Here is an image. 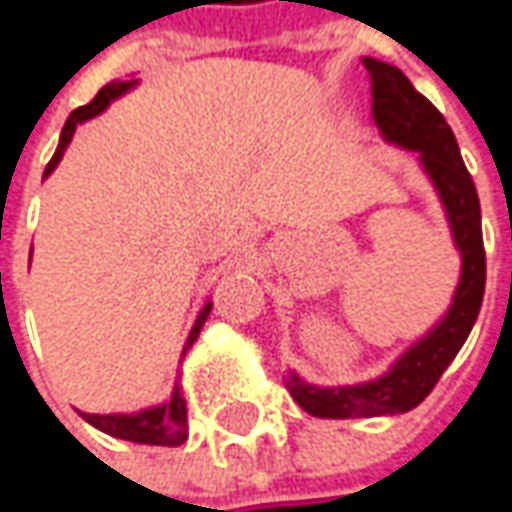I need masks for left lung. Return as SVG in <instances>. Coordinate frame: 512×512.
Returning <instances> with one entry per match:
<instances>
[{
  "label": "left lung",
  "mask_w": 512,
  "mask_h": 512,
  "mask_svg": "<svg viewBox=\"0 0 512 512\" xmlns=\"http://www.w3.org/2000/svg\"><path fill=\"white\" fill-rule=\"evenodd\" d=\"M371 75V118L388 144L414 153L420 170L432 182L443 205L452 243L461 255V275L452 292V304L435 324L388 365L385 374L356 385H313L289 371L286 391L313 417H391L417 408L452 365L458 350L478 318L487 281V257L481 237V202L475 182L466 170L452 127L420 95L397 66L374 57H362Z\"/></svg>",
  "instance_id": "obj_1"
}]
</instances>
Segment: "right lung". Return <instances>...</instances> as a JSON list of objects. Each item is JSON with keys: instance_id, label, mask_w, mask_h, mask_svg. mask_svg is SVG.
<instances>
[{"instance_id": "add662e5", "label": "right lung", "mask_w": 512, "mask_h": 512, "mask_svg": "<svg viewBox=\"0 0 512 512\" xmlns=\"http://www.w3.org/2000/svg\"><path fill=\"white\" fill-rule=\"evenodd\" d=\"M136 86V77H133V80H112V83H106L104 89L92 98V104L77 106L75 112L69 115L63 133H60V144H57V150H54V156H51V162H48L43 176H51L54 167L60 165V159H63L66 147L72 144L75 130L80 124H86V121H92L95 115H101L112 101H118L121 95H127V92L136 89ZM211 307H214V304H211V298H208V301L202 304V310L196 313L194 327H191V333H188V339H185V347H182V356H185V353L194 347L196 339H199V330L205 327V321L211 316ZM179 362H182V359H179ZM80 417H83L89 426H95L98 432H104V435L109 437H118V440H130V443L179 446V443L188 440V408H185V397H182V388H179V385H173L170 397H167L165 403H159V406L138 408V411H130V414H86V411H80Z\"/></svg>"}]
</instances>
